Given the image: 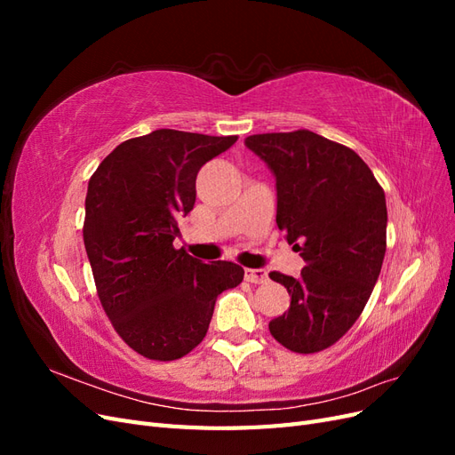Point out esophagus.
<instances>
[{
  "label": "esophagus",
  "mask_w": 455,
  "mask_h": 455,
  "mask_svg": "<svg viewBox=\"0 0 455 455\" xmlns=\"http://www.w3.org/2000/svg\"><path fill=\"white\" fill-rule=\"evenodd\" d=\"M244 279L252 284H261L267 281V273L264 269H244Z\"/></svg>",
  "instance_id": "34e87169"
}]
</instances>
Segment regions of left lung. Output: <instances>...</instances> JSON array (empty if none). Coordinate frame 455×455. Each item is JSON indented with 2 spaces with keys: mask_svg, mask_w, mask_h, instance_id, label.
<instances>
[{
  "mask_svg": "<svg viewBox=\"0 0 455 455\" xmlns=\"http://www.w3.org/2000/svg\"><path fill=\"white\" fill-rule=\"evenodd\" d=\"M244 144L277 178V226L304 258L298 279L279 271L291 307L269 332L294 353H319L359 319L387 249V204L368 164L347 146L299 129Z\"/></svg>",
  "mask_w": 455,
  "mask_h": 455,
  "instance_id": "left-lung-1",
  "label": "left lung"
}]
</instances>
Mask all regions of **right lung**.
Listing matches in <instances>:
<instances>
[{
  "instance_id": "add662e5",
  "label": "right lung",
  "mask_w": 455,
  "mask_h": 455,
  "mask_svg": "<svg viewBox=\"0 0 455 455\" xmlns=\"http://www.w3.org/2000/svg\"><path fill=\"white\" fill-rule=\"evenodd\" d=\"M239 136L159 129L119 144L94 171L84 243L100 304L116 332L151 361H176L209 330L216 298L243 281L233 261L174 249L176 218L196 204L206 161Z\"/></svg>"
}]
</instances>
